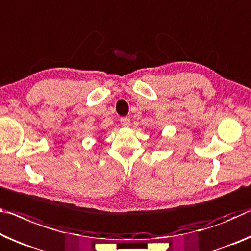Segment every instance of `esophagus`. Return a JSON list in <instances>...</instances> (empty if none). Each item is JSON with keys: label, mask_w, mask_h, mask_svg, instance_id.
I'll use <instances>...</instances> for the list:
<instances>
[{"label": "esophagus", "mask_w": 251, "mask_h": 251, "mask_svg": "<svg viewBox=\"0 0 251 251\" xmlns=\"http://www.w3.org/2000/svg\"><path fill=\"white\" fill-rule=\"evenodd\" d=\"M121 124L125 127H128L130 125V119L128 117H122L121 118Z\"/></svg>", "instance_id": "obj_1"}]
</instances>
